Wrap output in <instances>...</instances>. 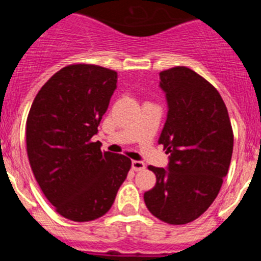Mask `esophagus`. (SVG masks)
Instances as JSON below:
<instances>
[{
    "label": "esophagus",
    "instance_id": "34e87169",
    "mask_svg": "<svg viewBox=\"0 0 261 261\" xmlns=\"http://www.w3.org/2000/svg\"><path fill=\"white\" fill-rule=\"evenodd\" d=\"M131 168L135 171H142L145 169V164L143 163V161H135V160H134L133 163H131Z\"/></svg>",
    "mask_w": 261,
    "mask_h": 261
}]
</instances>
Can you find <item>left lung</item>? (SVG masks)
Masks as SVG:
<instances>
[{
	"label": "left lung",
	"instance_id": "1",
	"mask_svg": "<svg viewBox=\"0 0 261 261\" xmlns=\"http://www.w3.org/2000/svg\"><path fill=\"white\" fill-rule=\"evenodd\" d=\"M168 118L159 144L170 153L168 169L149 165L156 185L144 194L148 211L170 225L200 217L227 174L234 135L226 105L215 87L185 66L160 72Z\"/></svg>",
	"mask_w": 261,
	"mask_h": 261
}]
</instances>
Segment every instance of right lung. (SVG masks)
I'll return each instance as SVG.
<instances>
[{"mask_svg":"<svg viewBox=\"0 0 261 261\" xmlns=\"http://www.w3.org/2000/svg\"><path fill=\"white\" fill-rule=\"evenodd\" d=\"M117 87V72L74 63L37 92L25 123L27 154L45 198L62 217L92 221L113 205L131 160L92 142Z\"/></svg>","mask_w":261,"mask_h":261,"instance_id":"1","label":"right lung"}]
</instances>
